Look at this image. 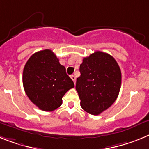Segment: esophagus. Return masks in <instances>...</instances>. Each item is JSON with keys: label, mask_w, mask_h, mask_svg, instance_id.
Here are the masks:
<instances>
[{"label": "esophagus", "mask_w": 149, "mask_h": 149, "mask_svg": "<svg viewBox=\"0 0 149 149\" xmlns=\"http://www.w3.org/2000/svg\"><path fill=\"white\" fill-rule=\"evenodd\" d=\"M70 78L72 79V80H73V82H74V83H76V76H75L74 75H71Z\"/></svg>", "instance_id": "1"}]
</instances>
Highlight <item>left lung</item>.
Segmentation results:
<instances>
[{
	"instance_id": "8db88e82",
	"label": "left lung",
	"mask_w": 149,
	"mask_h": 149,
	"mask_svg": "<svg viewBox=\"0 0 149 149\" xmlns=\"http://www.w3.org/2000/svg\"><path fill=\"white\" fill-rule=\"evenodd\" d=\"M76 79L80 105L88 113L97 116L110 107L121 88V73L113 57L97 51L84 58Z\"/></svg>"
}]
</instances>
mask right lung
Segmentation results:
<instances>
[{
    "label": "right lung",
    "instance_id": "obj_1",
    "mask_svg": "<svg viewBox=\"0 0 149 149\" xmlns=\"http://www.w3.org/2000/svg\"><path fill=\"white\" fill-rule=\"evenodd\" d=\"M22 82L31 101L46 112L58 108L66 92L74 87L65 67L50 49L39 51L30 57L24 67Z\"/></svg>",
    "mask_w": 149,
    "mask_h": 149
}]
</instances>
